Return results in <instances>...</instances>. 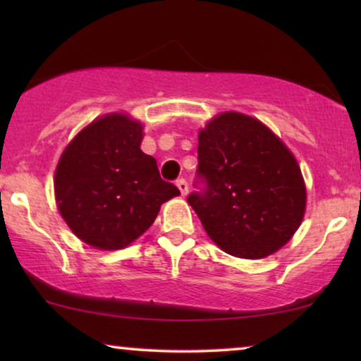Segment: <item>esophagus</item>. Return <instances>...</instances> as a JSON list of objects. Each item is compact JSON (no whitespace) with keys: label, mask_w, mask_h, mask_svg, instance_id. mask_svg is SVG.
Segmentation results:
<instances>
[{"label":"esophagus","mask_w":361,"mask_h":361,"mask_svg":"<svg viewBox=\"0 0 361 361\" xmlns=\"http://www.w3.org/2000/svg\"><path fill=\"white\" fill-rule=\"evenodd\" d=\"M176 185L179 187V190H180L182 195H187V192H189V184H187L185 179H179V180L176 182Z\"/></svg>","instance_id":"34e87169"}]
</instances>
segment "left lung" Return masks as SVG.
<instances>
[{"mask_svg": "<svg viewBox=\"0 0 361 361\" xmlns=\"http://www.w3.org/2000/svg\"><path fill=\"white\" fill-rule=\"evenodd\" d=\"M195 192L187 202L207 235L238 258H264L299 228L305 187L298 161L269 128L228 111L199 135Z\"/></svg>", "mask_w": 361, "mask_h": 361, "instance_id": "1", "label": "left lung"}]
</instances>
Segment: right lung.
<instances>
[{
	"label": "right lung",
	"instance_id": "1",
	"mask_svg": "<svg viewBox=\"0 0 361 361\" xmlns=\"http://www.w3.org/2000/svg\"><path fill=\"white\" fill-rule=\"evenodd\" d=\"M142 126L125 115L93 121L66 147L56 171L59 210L73 233L100 250H120L152 225L180 192L140 149Z\"/></svg>",
	"mask_w": 361,
	"mask_h": 361
}]
</instances>
